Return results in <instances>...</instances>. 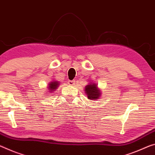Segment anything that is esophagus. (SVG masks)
Listing matches in <instances>:
<instances>
[{"mask_svg": "<svg viewBox=\"0 0 155 155\" xmlns=\"http://www.w3.org/2000/svg\"><path fill=\"white\" fill-rule=\"evenodd\" d=\"M68 84L70 85H74L75 84V81H68Z\"/></svg>", "mask_w": 155, "mask_h": 155, "instance_id": "esophagus-1", "label": "esophagus"}]
</instances>
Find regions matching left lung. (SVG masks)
<instances>
[{"instance_id":"1","label":"left lung","mask_w":155,"mask_h":155,"mask_svg":"<svg viewBox=\"0 0 155 155\" xmlns=\"http://www.w3.org/2000/svg\"><path fill=\"white\" fill-rule=\"evenodd\" d=\"M85 92L87 94V98H89L90 99H94L96 100L99 99L100 96V90L98 89L97 85L95 83L94 84L87 85V86H85Z\"/></svg>"}]
</instances>
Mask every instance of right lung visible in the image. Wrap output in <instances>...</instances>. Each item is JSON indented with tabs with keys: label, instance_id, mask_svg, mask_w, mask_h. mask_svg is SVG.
<instances>
[{
	"label": "right lung",
	"instance_id": "right-lung-1",
	"mask_svg": "<svg viewBox=\"0 0 155 155\" xmlns=\"http://www.w3.org/2000/svg\"><path fill=\"white\" fill-rule=\"evenodd\" d=\"M58 83L57 81L51 82L50 83V85H49V87H48L49 90H50V92H51L52 90L56 89V87H58Z\"/></svg>",
	"mask_w": 155,
	"mask_h": 155
}]
</instances>
